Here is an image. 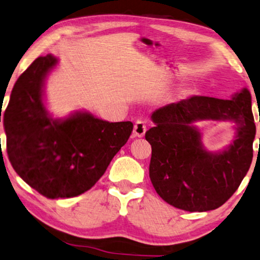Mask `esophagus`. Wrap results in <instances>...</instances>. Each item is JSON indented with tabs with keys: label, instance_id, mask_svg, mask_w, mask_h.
Masks as SVG:
<instances>
[{
	"label": "esophagus",
	"instance_id": "1",
	"mask_svg": "<svg viewBox=\"0 0 260 260\" xmlns=\"http://www.w3.org/2000/svg\"><path fill=\"white\" fill-rule=\"evenodd\" d=\"M146 122L143 121V119H138L137 122L135 123V126H134V135L136 137H143L144 135L146 133Z\"/></svg>",
	"mask_w": 260,
	"mask_h": 260
}]
</instances>
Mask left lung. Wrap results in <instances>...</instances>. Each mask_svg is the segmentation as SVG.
Returning a JSON list of instances; mask_svg holds the SVG:
<instances>
[{"label": "left lung", "mask_w": 260, "mask_h": 260, "mask_svg": "<svg viewBox=\"0 0 260 260\" xmlns=\"http://www.w3.org/2000/svg\"><path fill=\"white\" fill-rule=\"evenodd\" d=\"M151 118L155 125L145 134L152 147L150 179L164 201L186 211H208L233 197L253 157L255 125L249 90L231 100L194 95L159 108ZM202 119L233 120L238 130L234 144L219 154L206 151L191 125Z\"/></svg>", "instance_id": "8db88e82"}]
</instances>
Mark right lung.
<instances>
[{
    "label": "right lung",
    "mask_w": 260,
    "mask_h": 260,
    "mask_svg": "<svg viewBox=\"0 0 260 260\" xmlns=\"http://www.w3.org/2000/svg\"><path fill=\"white\" fill-rule=\"evenodd\" d=\"M38 57L17 79L5 111L7 153L19 177L47 199L90 189L133 133L131 122L110 123L88 113L58 121L43 103V85L57 65Z\"/></svg>",
    "instance_id": "right-lung-1"
}]
</instances>
